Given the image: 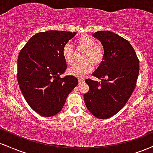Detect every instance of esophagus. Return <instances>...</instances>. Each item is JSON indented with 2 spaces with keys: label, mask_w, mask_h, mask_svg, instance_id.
Segmentation results:
<instances>
[{
  "label": "esophagus",
  "mask_w": 153,
  "mask_h": 153,
  "mask_svg": "<svg viewBox=\"0 0 153 153\" xmlns=\"http://www.w3.org/2000/svg\"><path fill=\"white\" fill-rule=\"evenodd\" d=\"M84 81H85V80H84V79L78 78V82H79V84H80H80H82Z\"/></svg>",
  "instance_id": "34e87169"
}]
</instances>
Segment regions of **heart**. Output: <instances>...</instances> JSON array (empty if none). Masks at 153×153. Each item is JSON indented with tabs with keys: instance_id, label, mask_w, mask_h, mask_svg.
I'll return each instance as SVG.
<instances>
[{
	"instance_id": "obj_1",
	"label": "heart",
	"mask_w": 153,
	"mask_h": 153,
	"mask_svg": "<svg viewBox=\"0 0 153 153\" xmlns=\"http://www.w3.org/2000/svg\"><path fill=\"white\" fill-rule=\"evenodd\" d=\"M78 49L84 50L82 54V62L76 63L68 70V73L73 76L82 78L94 70V66L98 67L102 63L104 59V50L96 40L90 36L83 34L75 40ZM62 57L68 65H72L74 62V50L71 44L64 45L62 51Z\"/></svg>"
}]
</instances>
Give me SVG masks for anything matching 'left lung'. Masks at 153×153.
I'll use <instances>...</instances> for the list:
<instances>
[{"label":"left lung","mask_w":153,"mask_h":153,"mask_svg":"<svg viewBox=\"0 0 153 153\" xmlns=\"http://www.w3.org/2000/svg\"><path fill=\"white\" fill-rule=\"evenodd\" d=\"M93 36L102 44L104 59L93 75L101 82L86 79L88 92L84 101L89 111L99 119H108L118 113L134 90L140 64L131 44L109 31H99Z\"/></svg>","instance_id":"8db88e82"}]
</instances>
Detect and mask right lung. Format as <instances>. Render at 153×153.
<instances>
[{
	"label": "right lung",
	"instance_id": "add662e5",
	"mask_svg": "<svg viewBox=\"0 0 153 153\" xmlns=\"http://www.w3.org/2000/svg\"><path fill=\"white\" fill-rule=\"evenodd\" d=\"M76 32L47 31L36 34L20 51L17 79L29 106L42 117H52L63 108L78 80L73 75L60 78L66 71L64 45Z\"/></svg>",
	"mask_w": 153,
	"mask_h": 153
}]
</instances>
